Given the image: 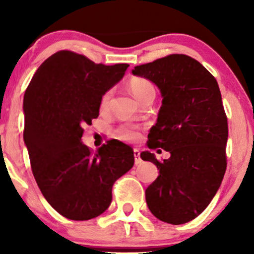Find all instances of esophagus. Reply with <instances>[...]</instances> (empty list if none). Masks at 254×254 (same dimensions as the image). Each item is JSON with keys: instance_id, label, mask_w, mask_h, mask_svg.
I'll list each match as a JSON object with an SVG mask.
<instances>
[{"instance_id": "34e87169", "label": "esophagus", "mask_w": 254, "mask_h": 254, "mask_svg": "<svg viewBox=\"0 0 254 254\" xmlns=\"http://www.w3.org/2000/svg\"><path fill=\"white\" fill-rule=\"evenodd\" d=\"M134 157H135V164L138 165L142 163V159L140 157V150L138 149H134Z\"/></svg>"}]
</instances>
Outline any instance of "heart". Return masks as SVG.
<instances>
[{"mask_svg":"<svg viewBox=\"0 0 254 254\" xmlns=\"http://www.w3.org/2000/svg\"><path fill=\"white\" fill-rule=\"evenodd\" d=\"M128 89L130 90V92L133 93V96L136 98L138 102L149 97L155 98L156 90L152 83L147 78L142 77H133L128 82ZM111 98V92L104 93V96L100 99V110H106L109 107ZM118 134L123 140L126 141H134L138 137V130L136 127L134 126H123L118 129Z\"/></svg>","mask_w":254,"mask_h":254,"instance_id":"1","label":"heart"}]
</instances>
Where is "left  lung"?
Returning <instances> with one entry per match:
<instances>
[{"label":"left lung","instance_id":"left-lung-1","mask_svg":"<svg viewBox=\"0 0 254 254\" xmlns=\"http://www.w3.org/2000/svg\"><path fill=\"white\" fill-rule=\"evenodd\" d=\"M131 72L161 91L162 106L148 148L171 155L159 162L150 151L141 152L143 161L159 170L145 190L148 208L158 220L184 224L206 209L227 169L228 120L220 88L199 61L185 54L136 65Z\"/></svg>","mask_w":254,"mask_h":254}]
</instances>
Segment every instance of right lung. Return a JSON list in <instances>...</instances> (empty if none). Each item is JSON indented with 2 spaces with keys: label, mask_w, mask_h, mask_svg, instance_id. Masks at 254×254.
Masks as SVG:
<instances>
[{
  "label": "right lung",
  "mask_w": 254,
  "mask_h": 254,
  "mask_svg": "<svg viewBox=\"0 0 254 254\" xmlns=\"http://www.w3.org/2000/svg\"><path fill=\"white\" fill-rule=\"evenodd\" d=\"M129 64H95L60 51L46 59L24 95V142L34 179L62 216L91 220L112 201L117 179L134 165V151L118 140L96 152L82 143L83 127L99 116L100 99Z\"/></svg>",
  "instance_id": "add662e5"
}]
</instances>
